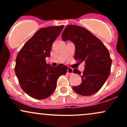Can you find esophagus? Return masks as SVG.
<instances>
[{
    "instance_id": "34e87169",
    "label": "esophagus",
    "mask_w": 127,
    "mask_h": 127,
    "mask_svg": "<svg viewBox=\"0 0 127 127\" xmlns=\"http://www.w3.org/2000/svg\"><path fill=\"white\" fill-rule=\"evenodd\" d=\"M67 75H72L73 74V69L70 67H68L67 68Z\"/></svg>"
}]
</instances>
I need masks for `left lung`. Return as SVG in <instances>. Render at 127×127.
Returning <instances> with one entry per match:
<instances>
[{"label": "left lung", "instance_id": "left-lung-1", "mask_svg": "<svg viewBox=\"0 0 127 127\" xmlns=\"http://www.w3.org/2000/svg\"><path fill=\"white\" fill-rule=\"evenodd\" d=\"M63 41L70 40L75 46V60L85 62L82 73L77 68L73 71L81 76L82 82L73 90L83 96H90L98 92L110 73L112 59L108 49L90 32L76 25H68L62 33Z\"/></svg>", "mask_w": 127, "mask_h": 127}]
</instances>
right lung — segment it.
Returning a JSON list of instances; mask_svg holds the SVG:
<instances>
[{
    "mask_svg": "<svg viewBox=\"0 0 127 127\" xmlns=\"http://www.w3.org/2000/svg\"><path fill=\"white\" fill-rule=\"evenodd\" d=\"M64 26L40 29L24 44L17 55L15 75L21 88L32 98L42 100L50 96L56 88L57 81L67 71L66 65L52 67L45 58L50 57L52 45Z\"/></svg>",
    "mask_w": 127,
    "mask_h": 127,
    "instance_id": "obj_1",
    "label": "right lung"
}]
</instances>
